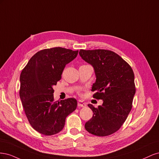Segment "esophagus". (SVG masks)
<instances>
[{
	"label": "esophagus",
	"mask_w": 159,
	"mask_h": 159,
	"mask_svg": "<svg viewBox=\"0 0 159 159\" xmlns=\"http://www.w3.org/2000/svg\"><path fill=\"white\" fill-rule=\"evenodd\" d=\"M78 106L81 107H85L86 106V105L85 103H84L82 101H78Z\"/></svg>",
	"instance_id": "1"
}]
</instances>
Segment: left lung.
<instances>
[{
    "label": "left lung",
    "mask_w": 159,
    "mask_h": 159,
    "mask_svg": "<svg viewBox=\"0 0 159 159\" xmlns=\"http://www.w3.org/2000/svg\"><path fill=\"white\" fill-rule=\"evenodd\" d=\"M81 58L92 65L96 81L93 98L102 99V105L88 106L93 117L85 124L86 131L96 136L110 135L121 128L132 109L135 93L131 67L116 53L103 49L80 50Z\"/></svg>",
    "instance_id": "obj_1"
}]
</instances>
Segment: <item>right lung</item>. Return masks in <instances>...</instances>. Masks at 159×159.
<instances>
[{"instance_id": "add662e5", "label": "right lung", "mask_w": 159, "mask_h": 159, "mask_svg": "<svg viewBox=\"0 0 159 159\" xmlns=\"http://www.w3.org/2000/svg\"><path fill=\"white\" fill-rule=\"evenodd\" d=\"M61 47L40 50L34 55L22 70L19 94L26 116L36 131L52 135L63 129L66 119L75 110V98L55 102L52 86L61 80L66 64L78 56Z\"/></svg>"}]
</instances>
